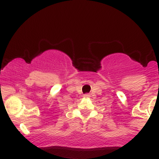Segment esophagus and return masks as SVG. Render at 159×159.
Masks as SVG:
<instances>
[{
	"mask_svg": "<svg viewBox=\"0 0 159 159\" xmlns=\"http://www.w3.org/2000/svg\"><path fill=\"white\" fill-rule=\"evenodd\" d=\"M83 97H84V98H89V97H90V95H89V94H85V95H83Z\"/></svg>",
	"mask_w": 159,
	"mask_h": 159,
	"instance_id": "34e87169",
	"label": "esophagus"
}]
</instances>
